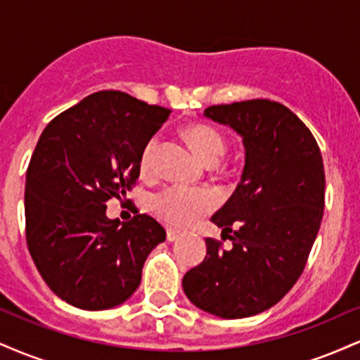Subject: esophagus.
<instances>
[{
  "mask_svg": "<svg viewBox=\"0 0 360 360\" xmlns=\"http://www.w3.org/2000/svg\"><path fill=\"white\" fill-rule=\"evenodd\" d=\"M181 237V233L177 232V230H174V229H167V240L169 242H174V240H177V238Z\"/></svg>",
  "mask_w": 360,
  "mask_h": 360,
  "instance_id": "esophagus-1",
  "label": "esophagus"
}]
</instances>
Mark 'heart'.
I'll use <instances>...</instances> for the list:
<instances>
[{"label":"heart","mask_w":360,"mask_h":360,"mask_svg":"<svg viewBox=\"0 0 360 360\" xmlns=\"http://www.w3.org/2000/svg\"><path fill=\"white\" fill-rule=\"evenodd\" d=\"M188 139L198 155L208 166H217L226 152L225 137L217 128L198 123L188 128ZM159 148V137L154 135L147 140L140 152V171L152 174L155 169V154ZM218 205V196L208 188H188V186H169L152 198V210L157 217L169 225L184 229L193 225L205 214L213 212Z\"/></svg>","instance_id":"obj_1"}]
</instances>
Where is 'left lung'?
<instances>
[{
    "instance_id": "8db88e82",
    "label": "left lung",
    "mask_w": 360,
    "mask_h": 360,
    "mask_svg": "<svg viewBox=\"0 0 360 360\" xmlns=\"http://www.w3.org/2000/svg\"><path fill=\"white\" fill-rule=\"evenodd\" d=\"M205 117L240 135L245 166L212 217L233 247L206 238V257L186 272L183 289L206 313L245 318L283 300L307 266L323 218V159L308 127L281 103L217 105Z\"/></svg>"
}]
</instances>
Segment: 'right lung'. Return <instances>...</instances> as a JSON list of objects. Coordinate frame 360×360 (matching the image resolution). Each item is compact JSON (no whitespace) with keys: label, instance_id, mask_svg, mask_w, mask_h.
I'll return each mask as SVG.
<instances>
[{"label":"right lung","instance_id":"obj_1","mask_svg":"<svg viewBox=\"0 0 360 360\" xmlns=\"http://www.w3.org/2000/svg\"><path fill=\"white\" fill-rule=\"evenodd\" d=\"M171 110L98 91L45 127L27 169V245L47 286L81 309H108L139 288L166 230L148 214L120 223L106 201L127 196L140 152Z\"/></svg>","mask_w":360,"mask_h":360}]
</instances>
